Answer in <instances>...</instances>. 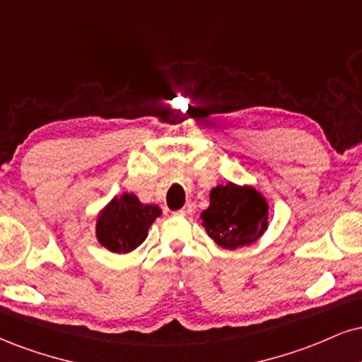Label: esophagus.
Wrapping results in <instances>:
<instances>
[{
    "instance_id": "34e87169",
    "label": "esophagus",
    "mask_w": 362,
    "mask_h": 362,
    "mask_svg": "<svg viewBox=\"0 0 362 362\" xmlns=\"http://www.w3.org/2000/svg\"><path fill=\"white\" fill-rule=\"evenodd\" d=\"M177 214H180V216H192L194 214V204H185V206L177 212Z\"/></svg>"
}]
</instances>
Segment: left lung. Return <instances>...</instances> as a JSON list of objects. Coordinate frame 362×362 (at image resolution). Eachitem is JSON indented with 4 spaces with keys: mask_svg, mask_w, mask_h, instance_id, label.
Here are the masks:
<instances>
[{
    "mask_svg": "<svg viewBox=\"0 0 362 362\" xmlns=\"http://www.w3.org/2000/svg\"><path fill=\"white\" fill-rule=\"evenodd\" d=\"M209 197L200 219L209 236L226 250L252 245L268 229V202L251 185L229 182L214 187Z\"/></svg>",
    "mask_w": 362,
    "mask_h": 362,
    "instance_id": "1",
    "label": "left lung"
}]
</instances>
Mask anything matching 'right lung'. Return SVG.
Here are the masks:
<instances>
[{"mask_svg": "<svg viewBox=\"0 0 362 362\" xmlns=\"http://www.w3.org/2000/svg\"><path fill=\"white\" fill-rule=\"evenodd\" d=\"M162 216V209L153 204H141L134 194L124 192L115 197L99 212L95 236L99 245L112 252H129L141 245L148 229Z\"/></svg>", "mask_w": 362, "mask_h": 362, "instance_id": "add662e5", "label": "right lung"}]
</instances>
